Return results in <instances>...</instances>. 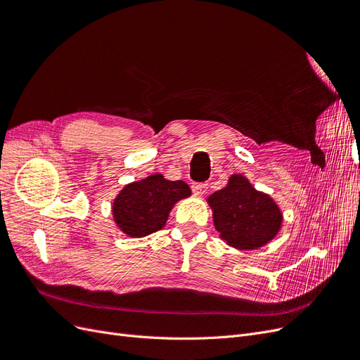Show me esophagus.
Here are the masks:
<instances>
[{"instance_id": "obj_1", "label": "esophagus", "mask_w": 360, "mask_h": 360, "mask_svg": "<svg viewBox=\"0 0 360 360\" xmlns=\"http://www.w3.org/2000/svg\"><path fill=\"white\" fill-rule=\"evenodd\" d=\"M192 192L201 197V195L207 192V183H192Z\"/></svg>"}]
</instances>
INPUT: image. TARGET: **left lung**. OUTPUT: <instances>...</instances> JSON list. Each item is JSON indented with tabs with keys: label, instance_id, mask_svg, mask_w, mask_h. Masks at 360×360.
<instances>
[{
	"label": "left lung",
	"instance_id": "1",
	"mask_svg": "<svg viewBox=\"0 0 360 360\" xmlns=\"http://www.w3.org/2000/svg\"><path fill=\"white\" fill-rule=\"evenodd\" d=\"M213 224L222 240L236 249L254 250L267 245L282 226V212L270 195L257 191L242 174L209 198Z\"/></svg>",
	"mask_w": 360,
	"mask_h": 360
}]
</instances>
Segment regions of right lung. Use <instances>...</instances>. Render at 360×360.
<instances>
[{"label": "right lung", "mask_w": 360, "mask_h": 360, "mask_svg": "<svg viewBox=\"0 0 360 360\" xmlns=\"http://www.w3.org/2000/svg\"><path fill=\"white\" fill-rule=\"evenodd\" d=\"M191 193L184 181L167 180L159 172L151 174L120 191L112 202L114 222L129 237H146L162 230L172 207Z\"/></svg>", "instance_id": "obj_1"}]
</instances>
